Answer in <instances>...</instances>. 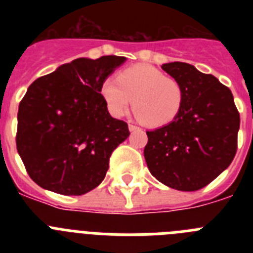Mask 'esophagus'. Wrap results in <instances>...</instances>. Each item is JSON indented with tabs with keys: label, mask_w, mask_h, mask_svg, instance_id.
<instances>
[{
	"label": "esophagus",
	"mask_w": 253,
	"mask_h": 253,
	"mask_svg": "<svg viewBox=\"0 0 253 253\" xmlns=\"http://www.w3.org/2000/svg\"><path fill=\"white\" fill-rule=\"evenodd\" d=\"M138 129H139V128H138L137 125H134L133 123H129V130L133 131V130H138Z\"/></svg>",
	"instance_id": "obj_1"
}]
</instances>
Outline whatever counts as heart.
<instances>
[{"instance_id": "b5f03b06", "label": "heart", "mask_w": 253, "mask_h": 253, "mask_svg": "<svg viewBox=\"0 0 253 253\" xmlns=\"http://www.w3.org/2000/svg\"><path fill=\"white\" fill-rule=\"evenodd\" d=\"M101 93L114 116H123L133 102V111L147 126H165L177 118L185 102V88L156 67L135 64L109 77Z\"/></svg>"}]
</instances>
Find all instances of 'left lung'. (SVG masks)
<instances>
[{
  "instance_id": "obj_1",
  "label": "left lung",
  "mask_w": 253,
  "mask_h": 253,
  "mask_svg": "<svg viewBox=\"0 0 253 253\" xmlns=\"http://www.w3.org/2000/svg\"><path fill=\"white\" fill-rule=\"evenodd\" d=\"M162 69L185 88V102L169 124L147 131L144 158L160 182L180 191L209 185L233 161L240 113L233 95L213 75L172 62Z\"/></svg>"
}]
</instances>
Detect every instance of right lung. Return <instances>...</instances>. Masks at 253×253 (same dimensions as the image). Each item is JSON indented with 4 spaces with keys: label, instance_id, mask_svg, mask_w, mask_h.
<instances>
[{
    "label": "right lung",
    "instance_id": "obj_1",
    "mask_svg": "<svg viewBox=\"0 0 253 253\" xmlns=\"http://www.w3.org/2000/svg\"><path fill=\"white\" fill-rule=\"evenodd\" d=\"M125 59L78 58L29 86L19 105L16 148L40 187L71 196L101 184L111 153L130 134L100 93Z\"/></svg>",
    "mask_w": 253,
    "mask_h": 253
}]
</instances>
